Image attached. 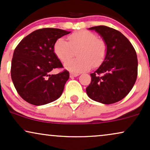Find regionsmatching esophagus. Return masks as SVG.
I'll return each mask as SVG.
<instances>
[{
    "label": "esophagus",
    "mask_w": 150,
    "mask_h": 150,
    "mask_svg": "<svg viewBox=\"0 0 150 150\" xmlns=\"http://www.w3.org/2000/svg\"><path fill=\"white\" fill-rule=\"evenodd\" d=\"M80 75V74L78 73H70V77H77Z\"/></svg>",
    "instance_id": "1"
}]
</instances>
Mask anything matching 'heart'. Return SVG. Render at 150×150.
<instances>
[{
    "mask_svg": "<svg viewBox=\"0 0 150 150\" xmlns=\"http://www.w3.org/2000/svg\"><path fill=\"white\" fill-rule=\"evenodd\" d=\"M69 42L64 38L58 39L54 45L55 54L62 62L74 55L77 50L78 58L65 63L66 69L73 73H81L92 67L100 66L107 52L104 40L97 38L96 34L88 30H81L68 37Z\"/></svg>",
    "mask_w": 150,
    "mask_h": 150,
    "instance_id": "b5f03b06",
    "label": "heart"
}]
</instances>
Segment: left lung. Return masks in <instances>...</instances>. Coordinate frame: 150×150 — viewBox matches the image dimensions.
Segmentation results:
<instances>
[{
  "mask_svg": "<svg viewBox=\"0 0 150 150\" xmlns=\"http://www.w3.org/2000/svg\"><path fill=\"white\" fill-rule=\"evenodd\" d=\"M105 42L104 61L93 73L86 87L88 96L95 101L112 104L126 97L134 86L138 75L135 49L121 32L105 26L91 27Z\"/></svg>",
  "mask_w": 150,
  "mask_h": 150,
  "instance_id": "1",
  "label": "left lung"
}]
</instances>
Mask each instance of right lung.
Returning a JSON list of instances; mask_svg holds the SVG:
<instances>
[{
    "mask_svg": "<svg viewBox=\"0 0 150 150\" xmlns=\"http://www.w3.org/2000/svg\"><path fill=\"white\" fill-rule=\"evenodd\" d=\"M59 28L36 30L23 38L14 50L11 77L14 87L23 100L34 105L54 101L61 96L69 72L51 75L62 64L54 52L58 39L69 34Z\"/></svg>",
    "mask_w": 150,
    "mask_h": 150,
    "instance_id": "obj_1",
    "label": "right lung"
}]
</instances>
